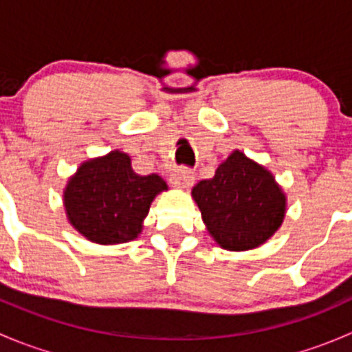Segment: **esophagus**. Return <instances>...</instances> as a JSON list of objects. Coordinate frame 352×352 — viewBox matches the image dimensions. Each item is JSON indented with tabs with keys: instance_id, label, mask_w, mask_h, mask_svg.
Here are the masks:
<instances>
[{
	"instance_id": "esophagus-1",
	"label": "esophagus",
	"mask_w": 352,
	"mask_h": 352,
	"mask_svg": "<svg viewBox=\"0 0 352 352\" xmlns=\"http://www.w3.org/2000/svg\"><path fill=\"white\" fill-rule=\"evenodd\" d=\"M194 180H196V177L187 168H179L170 175V184H172V187H177V189H189L194 184Z\"/></svg>"
}]
</instances>
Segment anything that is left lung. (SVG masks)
<instances>
[{
  "instance_id": "8db88e82",
  "label": "left lung",
  "mask_w": 352,
  "mask_h": 352,
  "mask_svg": "<svg viewBox=\"0 0 352 352\" xmlns=\"http://www.w3.org/2000/svg\"><path fill=\"white\" fill-rule=\"evenodd\" d=\"M190 194L209 235L225 250L261 247L281 228L286 214V194L274 175L240 150Z\"/></svg>"
}]
</instances>
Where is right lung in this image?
<instances>
[{"instance_id":"1","label":"right lung","mask_w":352,"mask_h":352,"mask_svg":"<svg viewBox=\"0 0 352 352\" xmlns=\"http://www.w3.org/2000/svg\"><path fill=\"white\" fill-rule=\"evenodd\" d=\"M163 190L168 186L162 177L138 175L131 156L113 150L78 166L63 190V202L69 225L85 239L117 245L138 239L151 202Z\"/></svg>"}]
</instances>
